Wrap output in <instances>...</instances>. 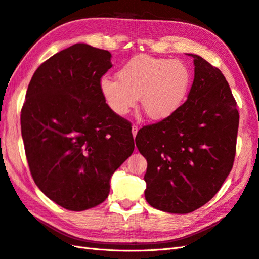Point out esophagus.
Wrapping results in <instances>:
<instances>
[{
  "mask_svg": "<svg viewBox=\"0 0 259 259\" xmlns=\"http://www.w3.org/2000/svg\"><path fill=\"white\" fill-rule=\"evenodd\" d=\"M138 130H139V128L137 127L136 124H134L132 125V129H131V132H132V136H134V138H136V136H137V134H138Z\"/></svg>",
  "mask_w": 259,
  "mask_h": 259,
  "instance_id": "obj_1",
  "label": "esophagus"
}]
</instances>
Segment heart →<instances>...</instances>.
<instances>
[{"instance_id":"1","label":"heart","mask_w":259,"mask_h":259,"mask_svg":"<svg viewBox=\"0 0 259 259\" xmlns=\"http://www.w3.org/2000/svg\"><path fill=\"white\" fill-rule=\"evenodd\" d=\"M118 79L105 77L101 91L109 108L125 116L136 107L151 120H163L181 107L188 93L191 74L180 60L140 55L132 58L117 72Z\"/></svg>"}]
</instances>
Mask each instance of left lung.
<instances>
[{
	"instance_id": "left-lung-1",
	"label": "left lung",
	"mask_w": 259,
	"mask_h": 259,
	"mask_svg": "<svg viewBox=\"0 0 259 259\" xmlns=\"http://www.w3.org/2000/svg\"><path fill=\"white\" fill-rule=\"evenodd\" d=\"M194 58L195 77L173 115L139 130L136 145L147 158L145 200L169 213H189L211 200L233 166L238 111L221 71Z\"/></svg>"
}]
</instances>
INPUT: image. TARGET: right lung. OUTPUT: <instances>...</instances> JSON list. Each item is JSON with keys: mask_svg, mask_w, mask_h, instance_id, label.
Instances as JSON below:
<instances>
[{"mask_svg": "<svg viewBox=\"0 0 259 259\" xmlns=\"http://www.w3.org/2000/svg\"><path fill=\"white\" fill-rule=\"evenodd\" d=\"M110 59L107 50L73 45L39 66L26 93L21 124L31 176L71 211L102 203L112 174L135 150L129 122L101 91Z\"/></svg>", "mask_w": 259, "mask_h": 259, "instance_id": "obj_1", "label": "right lung"}]
</instances>
